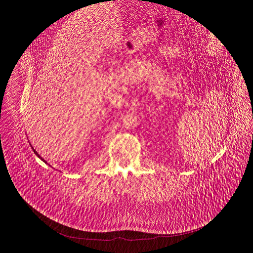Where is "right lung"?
<instances>
[{
	"label": "right lung",
	"mask_w": 253,
	"mask_h": 253,
	"mask_svg": "<svg viewBox=\"0 0 253 253\" xmlns=\"http://www.w3.org/2000/svg\"><path fill=\"white\" fill-rule=\"evenodd\" d=\"M31 147H32V145H31ZM32 149H33V151H34V153H35V154H36V155H37V157H38V158H40V159H41V160H42V161H43V162H45V163H46V161H45V160H44V159H42V158H41V156H40V155H39V154H38V153H37V152H36V150H34V148H32Z\"/></svg>",
	"instance_id": "right-lung-1"
}]
</instances>
